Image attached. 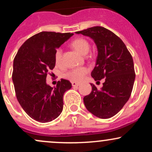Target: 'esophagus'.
<instances>
[{"mask_svg": "<svg viewBox=\"0 0 152 152\" xmlns=\"http://www.w3.org/2000/svg\"><path fill=\"white\" fill-rule=\"evenodd\" d=\"M71 83H72L73 87H78L80 85L78 83H76V82H74V81H73Z\"/></svg>", "mask_w": 152, "mask_h": 152, "instance_id": "esophagus-1", "label": "esophagus"}]
</instances>
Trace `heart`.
<instances>
[{
    "mask_svg": "<svg viewBox=\"0 0 152 152\" xmlns=\"http://www.w3.org/2000/svg\"><path fill=\"white\" fill-rule=\"evenodd\" d=\"M71 46L74 48L75 50H77L79 53L82 55H86L89 50L90 45L86 39L82 38H78L74 40L71 42ZM55 58L56 64L57 65H60L62 63V50L61 48H57L55 52ZM88 69L86 67H78L76 69H71L68 71L66 74V77L71 81L74 82L81 81L83 79L84 76L88 73Z\"/></svg>",
    "mask_w": 152,
    "mask_h": 152,
    "instance_id": "b5f03b06",
    "label": "heart"
}]
</instances>
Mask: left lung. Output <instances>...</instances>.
<instances>
[{"label":"left lung","mask_w":152,"mask_h":152,"mask_svg":"<svg viewBox=\"0 0 152 152\" xmlns=\"http://www.w3.org/2000/svg\"><path fill=\"white\" fill-rule=\"evenodd\" d=\"M94 40L98 50L91 76L95 81L105 78L103 87L92 91L83 98L89 112L101 118L116 115L130 98L135 80L134 61L126 45L116 34L102 26L77 31Z\"/></svg>","instance_id":"left-lung-1"}]
</instances>
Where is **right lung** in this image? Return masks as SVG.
Listing matches in <instances>:
<instances>
[{"label": "right lung", "mask_w": 152, "mask_h": 152, "mask_svg": "<svg viewBox=\"0 0 152 152\" xmlns=\"http://www.w3.org/2000/svg\"><path fill=\"white\" fill-rule=\"evenodd\" d=\"M73 35L38 33L26 40L15 55L12 79L16 98L26 114L36 121H51L62 112L63 96L71 83L61 79L53 88L46 83V76L55 67L56 48Z\"/></svg>", "instance_id": "right-lung-1"}]
</instances>
